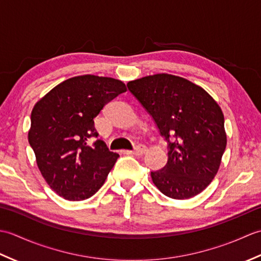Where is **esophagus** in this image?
<instances>
[{
    "instance_id": "esophagus-1",
    "label": "esophagus",
    "mask_w": 261,
    "mask_h": 261,
    "mask_svg": "<svg viewBox=\"0 0 261 261\" xmlns=\"http://www.w3.org/2000/svg\"><path fill=\"white\" fill-rule=\"evenodd\" d=\"M147 151V148H146V146H143V145H139V146H137L136 148H135V150H132L131 151V153H134V154H136V156H141V154H143Z\"/></svg>"
}]
</instances>
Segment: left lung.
I'll return each instance as SVG.
<instances>
[{
  "instance_id": "left-lung-1",
  "label": "left lung",
  "mask_w": 261,
  "mask_h": 261,
  "mask_svg": "<svg viewBox=\"0 0 261 261\" xmlns=\"http://www.w3.org/2000/svg\"><path fill=\"white\" fill-rule=\"evenodd\" d=\"M126 86L168 145V162L151 173L153 184L171 198L196 196L218 174L226 147L220 105L201 86L170 74L149 75Z\"/></svg>"
}]
</instances>
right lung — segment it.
<instances>
[{"label":"right lung","instance_id":"1","mask_svg":"<svg viewBox=\"0 0 261 261\" xmlns=\"http://www.w3.org/2000/svg\"><path fill=\"white\" fill-rule=\"evenodd\" d=\"M126 91L112 77L75 76L55 86L31 112L28 140L47 184L68 201L93 196L104 184L119 153L98 136L94 118L111 99Z\"/></svg>","mask_w":261,"mask_h":261}]
</instances>
